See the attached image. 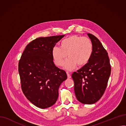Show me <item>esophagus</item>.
I'll use <instances>...</instances> for the list:
<instances>
[{
    "label": "esophagus",
    "instance_id": "obj_1",
    "mask_svg": "<svg viewBox=\"0 0 126 126\" xmlns=\"http://www.w3.org/2000/svg\"><path fill=\"white\" fill-rule=\"evenodd\" d=\"M67 78H68V79H70V78H71L70 74H69V73H68L67 72Z\"/></svg>",
    "mask_w": 126,
    "mask_h": 126
}]
</instances>
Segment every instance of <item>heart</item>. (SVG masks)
Wrapping results in <instances>:
<instances>
[{"label":"heart","instance_id":"1","mask_svg":"<svg viewBox=\"0 0 126 126\" xmlns=\"http://www.w3.org/2000/svg\"><path fill=\"white\" fill-rule=\"evenodd\" d=\"M93 51L90 40L85 37L72 35L64 38L60 42V47L52 48L51 54L55 64L62 66L66 58L69 57L64 63V68L74 69L78 64L80 66L89 61Z\"/></svg>","mask_w":126,"mask_h":126}]
</instances>
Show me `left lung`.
Listing matches in <instances>:
<instances>
[{
	"instance_id": "obj_1",
	"label": "left lung",
	"mask_w": 126,
	"mask_h": 126,
	"mask_svg": "<svg viewBox=\"0 0 126 126\" xmlns=\"http://www.w3.org/2000/svg\"><path fill=\"white\" fill-rule=\"evenodd\" d=\"M93 46L89 62L73 72L74 90L77 100L84 104L98 101L107 87L111 74V66L107 52L100 40L94 35L87 34Z\"/></svg>"
}]
</instances>
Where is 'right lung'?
<instances>
[{
	"instance_id": "add662e5",
	"label": "right lung",
	"mask_w": 126,
	"mask_h": 126,
	"mask_svg": "<svg viewBox=\"0 0 126 126\" xmlns=\"http://www.w3.org/2000/svg\"><path fill=\"white\" fill-rule=\"evenodd\" d=\"M64 36L36 38L26 45L19 61L23 93L40 108L56 102L60 86L67 78L64 70L56 66L51 54L52 48Z\"/></svg>"
}]
</instances>
